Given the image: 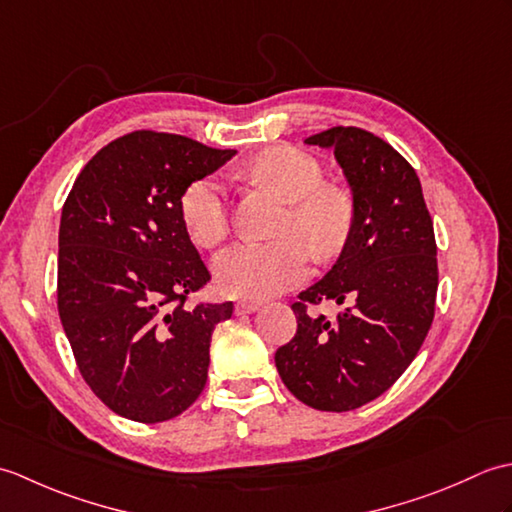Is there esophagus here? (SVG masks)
I'll return each mask as SVG.
<instances>
[{"label":"esophagus","mask_w":512,"mask_h":512,"mask_svg":"<svg viewBox=\"0 0 512 512\" xmlns=\"http://www.w3.org/2000/svg\"><path fill=\"white\" fill-rule=\"evenodd\" d=\"M255 310H259V301H237L235 303V314H250V312H255Z\"/></svg>","instance_id":"1"}]
</instances>
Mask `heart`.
<instances>
[{
	"label": "heart",
	"instance_id": "1",
	"mask_svg": "<svg viewBox=\"0 0 512 512\" xmlns=\"http://www.w3.org/2000/svg\"><path fill=\"white\" fill-rule=\"evenodd\" d=\"M244 173L290 202L275 242H239L217 257V284L231 297L264 299L292 288L308 275L313 244L332 257L352 233L354 204L341 187L323 182L321 162L290 145H273L244 165ZM180 213L189 237L213 248L228 235V206L220 180H195L182 193Z\"/></svg>",
	"mask_w": 512,
	"mask_h": 512
}]
</instances>
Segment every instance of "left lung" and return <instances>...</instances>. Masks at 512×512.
<instances>
[{
    "mask_svg": "<svg viewBox=\"0 0 512 512\" xmlns=\"http://www.w3.org/2000/svg\"><path fill=\"white\" fill-rule=\"evenodd\" d=\"M306 143L334 149L352 189L354 222L328 275L292 303L297 334L275 352V365L308 407L352 411L396 383L431 328L436 235L416 169L383 138L332 127ZM321 300L342 306L334 320L307 310Z\"/></svg>",
    "mask_w": 512,
    "mask_h": 512,
    "instance_id": "obj_1",
    "label": "left lung"
}]
</instances>
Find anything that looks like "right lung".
Wrapping results in <instances>:
<instances>
[{"label": "right lung", "instance_id": "right-lung-1", "mask_svg": "<svg viewBox=\"0 0 512 512\" xmlns=\"http://www.w3.org/2000/svg\"><path fill=\"white\" fill-rule=\"evenodd\" d=\"M233 156L187 136L132 132L83 167L63 204L59 317L83 380L118 416L171 420L206 385L211 334L233 303L187 306L211 275L180 200Z\"/></svg>", "mask_w": 512, "mask_h": 512}]
</instances>
